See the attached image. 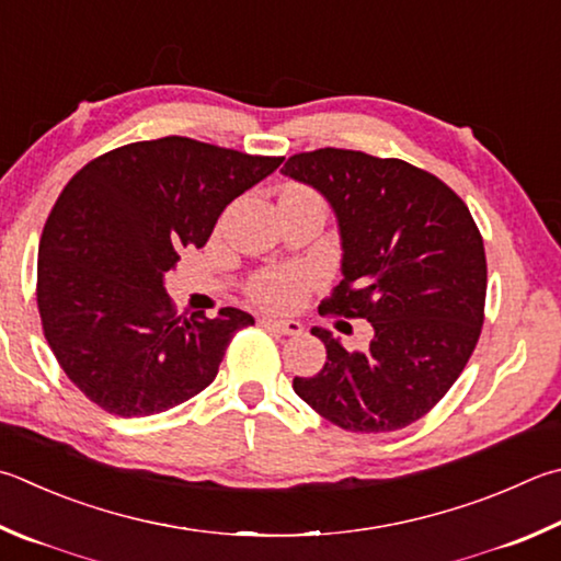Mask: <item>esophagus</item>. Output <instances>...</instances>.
<instances>
[{
	"label": "esophagus",
	"mask_w": 561,
	"mask_h": 561,
	"mask_svg": "<svg viewBox=\"0 0 561 561\" xmlns=\"http://www.w3.org/2000/svg\"><path fill=\"white\" fill-rule=\"evenodd\" d=\"M264 329H272L277 331L282 335H301L304 325L299 321H284V319H272V316H264V319L260 321Z\"/></svg>",
	"instance_id": "1"
}]
</instances>
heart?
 Listing matches in <instances>:
<instances>
[{
    "label": "heart",
    "mask_w": 561,
    "mask_h": 561,
    "mask_svg": "<svg viewBox=\"0 0 561 561\" xmlns=\"http://www.w3.org/2000/svg\"><path fill=\"white\" fill-rule=\"evenodd\" d=\"M287 191H307L301 186H289ZM313 272L304 267H272L257 272L248 282V297L272 311H291L307 301L313 289Z\"/></svg>",
    "instance_id": "obj_1"
}]
</instances>
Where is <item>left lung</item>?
Masks as SVG:
<instances>
[{"instance_id": "1", "label": "left lung", "mask_w": 561, "mask_h": 561, "mask_svg": "<svg viewBox=\"0 0 561 561\" xmlns=\"http://www.w3.org/2000/svg\"><path fill=\"white\" fill-rule=\"evenodd\" d=\"M282 174L321 191L339 218L343 279L319 313L375 331L358 353L313 329L325 363L294 392L345 432L404 430L451 390L481 335V230L442 179L402 159L325 147L289 157Z\"/></svg>"}]
</instances>
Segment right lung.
Masks as SVG:
<instances>
[{
	"label": "right lung",
	"mask_w": 561,
	"mask_h": 561,
	"mask_svg": "<svg viewBox=\"0 0 561 561\" xmlns=\"http://www.w3.org/2000/svg\"><path fill=\"white\" fill-rule=\"evenodd\" d=\"M279 164L161 137L112 149L66 183L41 232L36 304L58 365L90 402L147 416L216 380L232 335L254 319L232 307L179 316L164 274Z\"/></svg>",
	"instance_id": "1"
}]
</instances>
